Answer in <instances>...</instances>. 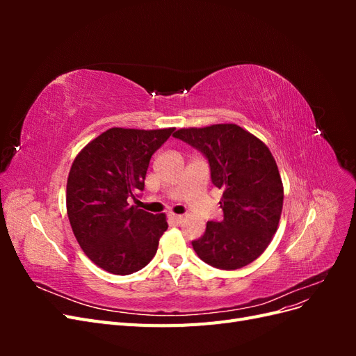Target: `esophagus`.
Listing matches in <instances>:
<instances>
[{"instance_id":"esophagus-1","label":"esophagus","mask_w":356,"mask_h":356,"mask_svg":"<svg viewBox=\"0 0 356 356\" xmlns=\"http://www.w3.org/2000/svg\"><path fill=\"white\" fill-rule=\"evenodd\" d=\"M169 218H170L172 221H175L177 224L182 222V220H184V217H182V215H177V213H169Z\"/></svg>"}]
</instances>
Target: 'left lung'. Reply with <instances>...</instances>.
<instances>
[{
	"mask_svg": "<svg viewBox=\"0 0 356 356\" xmlns=\"http://www.w3.org/2000/svg\"><path fill=\"white\" fill-rule=\"evenodd\" d=\"M177 139L207 157L211 181L222 190L224 217L208 221L193 241L200 260L221 270H236L260 257L277 230L284 187L277 165L260 139L238 124L179 129Z\"/></svg>",
	"mask_w": 356,
	"mask_h": 356,
	"instance_id": "obj_1",
	"label": "left lung"
}]
</instances>
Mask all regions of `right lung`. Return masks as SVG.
I'll return each mask as SVG.
<instances>
[{
	"label": "right lung",
	"instance_id": "obj_1",
	"mask_svg": "<svg viewBox=\"0 0 356 356\" xmlns=\"http://www.w3.org/2000/svg\"><path fill=\"white\" fill-rule=\"evenodd\" d=\"M113 127L75 157L67 182V212L75 239L90 260L114 275H131L157 252L165 213L129 204L144 190L149 159L174 134Z\"/></svg>",
	"mask_w": 356,
	"mask_h": 356
}]
</instances>
